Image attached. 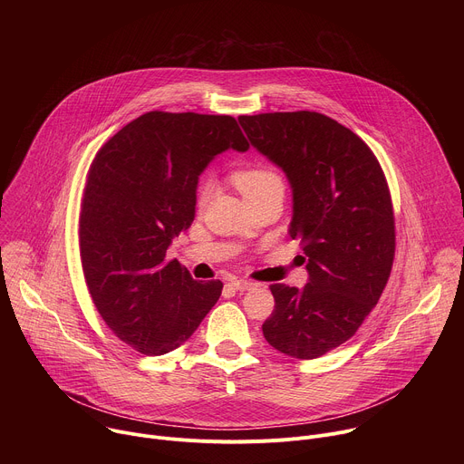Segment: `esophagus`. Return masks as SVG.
Masks as SVG:
<instances>
[{"mask_svg": "<svg viewBox=\"0 0 464 464\" xmlns=\"http://www.w3.org/2000/svg\"><path fill=\"white\" fill-rule=\"evenodd\" d=\"M229 286H233L235 290L246 292V290H251L255 285H253L251 281H246V279H231V281H229Z\"/></svg>", "mask_w": 464, "mask_h": 464, "instance_id": "1", "label": "esophagus"}]
</instances>
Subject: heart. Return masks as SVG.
Returning a JSON list of instances; mask_svg holds the SVG:
<instances>
[{
  "mask_svg": "<svg viewBox=\"0 0 464 464\" xmlns=\"http://www.w3.org/2000/svg\"><path fill=\"white\" fill-rule=\"evenodd\" d=\"M233 179H235L237 187L242 190L244 196H247L255 190H260L266 185L281 181V178L274 170L264 169V167L240 169V170L235 172ZM211 192H213V181L211 179H202L200 185H198V206H204L209 200Z\"/></svg>",
  "mask_w": 464,
  "mask_h": 464,
  "instance_id": "heart-1",
  "label": "heart"
}]
</instances>
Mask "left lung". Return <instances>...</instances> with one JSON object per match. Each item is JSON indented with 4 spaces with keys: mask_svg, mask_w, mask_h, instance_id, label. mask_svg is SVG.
Wrapping results in <instances>:
<instances>
[{
    "mask_svg": "<svg viewBox=\"0 0 464 464\" xmlns=\"http://www.w3.org/2000/svg\"><path fill=\"white\" fill-rule=\"evenodd\" d=\"M249 143L292 185L290 237L301 238L308 283L272 285L266 342L286 356L314 360L351 340L378 303L394 258V215L372 150L317 111L240 115Z\"/></svg>",
    "mask_w": 464,
    "mask_h": 464,
    "instance_id": "left-lung-1",
    "label": "left lung"
}]
</instances>
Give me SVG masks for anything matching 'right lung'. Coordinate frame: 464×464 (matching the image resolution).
<instances>
[{"label":"right lung","instance_id":"obj_1","mask_svg":"<svg viewBox=\"0 0 464 464\" xmlns=\"http://www.w3.org/2000/svg\"><path fill=\"white\" fill-rule=\"evenodd\" d=\"M227 149H249L235 117L154 110L122 126L88 170L84 279L111 333L141 354L185 343L222 294L218 279L194 281L165 255L194 220L198 178Z\"/></svg>","mask_w":464,"mask_h":464}]
</instances>
